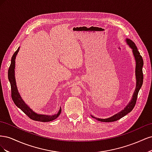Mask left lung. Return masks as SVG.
<instances>
[{"label":"left lung","instance_id":"obj_1","mask_svg":"<svg viewBox=\"0 0 152 152\" xmlns=\"http://www.w3.org/2000/svg\"><path fill=\"white\" fill-rule=\"evenodd\" d=\"M127 44L129 45L132 51V54L134 55V57L136 61V69H135V74H136V88L134 90V93L132 96V98L129 103L127 104L126 107L122 110L121 112L113 115V116L107 118H99L96 117L91 115L93 118H94L96 120L101 122H111L119 120V119L124 117L127 113L131 112L132 109L134 108V106L136 103L137 94H138L139 91L140 90L141 87L143 82V74H142V66H143V60L140 55V52L137 50V48L135 44L132 41L129 39H126V40Z\"/></svg>","mask_w":152,"mask_h":152}]
</instances>
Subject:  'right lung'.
<instances>
[{
  "label": "right lung",
  "mask_w": 152,
  "mask_h": 152,
  "mask_svg": "<svg viewBox=\"0 0 152 152\" xmlns=\"http://www.w3.org/2000/svg\"><path fill=\"white\" fill-rule=\"evenodd\" d=\"M20 47L18 48L16 51L14 53L11 58V63L10 68L8 70V79L10 82L11 87V97L14 103L17 107L21 109L27 116L34 121H40V122H50L55 120L57 118L61 112V108L60 107L58 112L56 114L49 115L45 114H39L35 112L33 110H31L29 106L26 104L25 102L23 100L22 98L18 92L16 82L15 79V59L18 53L19 52Z\"/></svg>",
  "instance_id": "right-lung-1"
}]
</instances>
